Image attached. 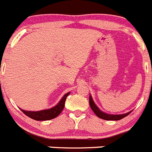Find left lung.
<instances>
[{"mask_svg":"<svg viewBox=\"0 0 152 152\" xmlns=\"http://www.w3.org/2000/svg\"><path fill=\"white\" fill-rule=\"evenodd\" d=\"M89 105L91 109H92L93 112H94V114H95L98 118L103 120H106V121H119V120L123 119V118H124L125 117L128 116V115L132 112V111H131V112H127V113L126 114H122V115H109V114L105 113V112L100 111V109L96 106L94 100L91 98V94H89Z\"/></svg>","mask_w":152,"mask_h":152,"instance_id":"1","label":"left lung"}]
</instances>
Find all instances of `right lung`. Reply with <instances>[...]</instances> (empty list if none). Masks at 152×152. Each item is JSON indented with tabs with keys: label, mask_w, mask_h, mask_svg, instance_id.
<instances>
[{
	"label": "right lung",
	"mask_w": 152,
	"mask_h": 152,
	"mask_svg": "<svg viewBox=\"0 0 152 152\" xmlns=\"http://www.w3.org/2000/svg\"><path fill=\"white\" fill-rule=\"evenodd\" d=\"M70 92L66 93L64 94V97H62L59 103L54 107L51 108L49 109H44L41 111H37V112H31V111H26L20 109V110L25 114L28 118H31L35 121H49L53 118L58 117L61 112L64 109V106H65V101L66 100V97Z\"/></svg>",
	"instance_id": "1"
}]
</instances>
